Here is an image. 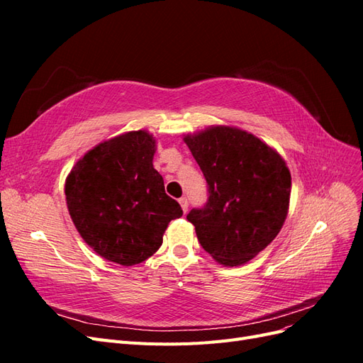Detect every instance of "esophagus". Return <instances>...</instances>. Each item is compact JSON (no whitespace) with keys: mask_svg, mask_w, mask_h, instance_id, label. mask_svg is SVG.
Returning <instances> with one entry per match:
<instances>
[{"mask_svg":"<svg viewBox=\"0 0 363 363\" xmlns=\"http://www.w3.org/2000/svg\"><path fill=\"white\" fill-rule=\"evenodd\" d=\"M179 203H180V206H182V208H183V212L186 213L188 212V207H189V203H188V199H186V196H182V199L179 200Z\"/></svg>","mask_w":363,"mask_h":363,"instance_id":"obj_1","label":"esophagus"}]
</instances>
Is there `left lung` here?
<instances>
[{
    "label": "left lung",
    "mask_w": 363,
    "mask_h": 363,
    "mask_svg": "<svg viewBox=\"0 0 363 363\" xmlns=\"http://www.w3.org/2000/svg\"><path fill=\"white\" fill-rule=\"evenodd\" d=\"M183 140L200 164L208 191L204 207L192 208L186 218L216 262L242 265L272 242L286 219V162L265 142L236 127H208Z\"/></svg>",
    "instance_id": "1"
}]
</instances>
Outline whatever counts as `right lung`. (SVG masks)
Segmentation results:
<instances>
[{
    "label": "right lung",
    "mask_w": 363,
    "mask_h": 363,
    "mask_svg": "<svg viewBox=\"0 0 363 363\" xmlns=\"http://www.w3.org/2000/svg\"><path fill=\"white\" fill-rule=\"evenodd\" d=\"M156 139L145 130L101 142L74 164L65 183L75 228L96 255L131 267L155 255L180 204L152 167Z\"/></svg>",
    "instance_id": "right-lung-1"
}]
</instances>
